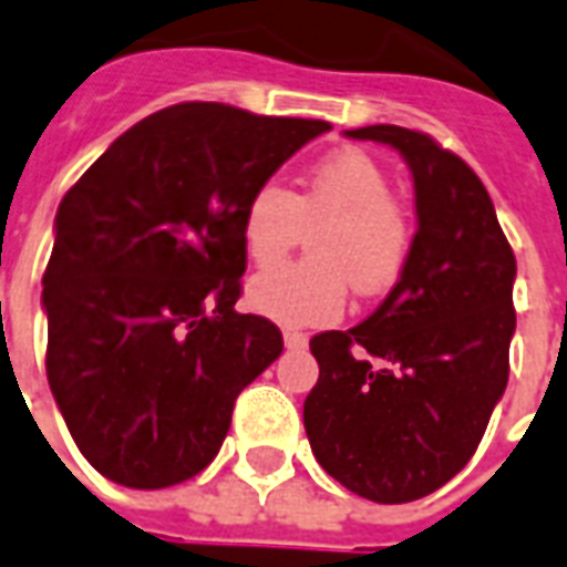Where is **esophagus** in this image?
<instances>
[{"label": "esophagus", "mask_w": 567, "mask_h": 567, "mask_svg": "<svg viewBox=\"0 0 567 567\" xmlns=\"http://www.w3.org/2000/svg\"><path fill=\"white\" fill-rule=\"evenodd\" d=\"M285 347L288 350H302V347L309 344V338L302 336V332H297V329H285Z\"/></svg>", "instance_id": "esophagus-1"}]
</instances>
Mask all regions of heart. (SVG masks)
I'll list each match as a JSON object with an SVG mask.
<instances>
[{
    "mask_svg": "<svg viewBox=\"0 0 567 567\" xmlns=\"http://www.w3.org/2000/svg\"><path fill=\"white\" fill-rule=\"evenodd\" d=\"M391 190V173L359 146L311 164L293 194L261 182L240 214L247 256L276 265L311 231V258L258 274L249 306L285 327H323L341 318L350 285L362 297L391 291L414 249L412 214Z\"/></svg>",
    "mask_w": 567,
    "mask_h": 567,
    "instance_id": "1",
    "label": "heart"
}]
</instances>
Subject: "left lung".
I'll list each match as a JSON object with an SVG mask.
<instances>
[{
	"label": "left lung",
	"instance_id": "left-lung-1",
	"mask_svg": "<svg viewBox=\"0 0 567 567\" xmlns=\"http://www.w3.org/2000/svg\"><path fill=\"white\" fill-rule=\"evenodd\" d=\"M347 135L403 153L417 231L371 318L309 341L320 377L302 421L315 458L344 488L409 503L471 462L506 391L515 252L480 176L435 137L403 126Z\"/></svg>",
	"mask_w": 567,
	"mask_h": 567
}]
</instances>
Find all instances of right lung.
I'll use <instances>...</instances> for the list:
<instances>
[{"mask_svg":"<svg viewBox=\"0 0 567 567\" xmlns=\"http://www.w3.org/2000/svg\"><path fill=\"white\" fill-rule=\"evenodd\" d=\"M327 120L179 102L123 132L66 190L43 274L47 377L102 476L167 488L208 467L282 332L238 315L240 214Z\"/></svg>","mask_w":567,"mask_h":567,"instance_id":"right-lung-1","label":"right lung"}]
</instances>
